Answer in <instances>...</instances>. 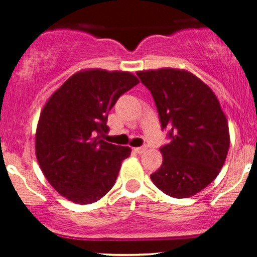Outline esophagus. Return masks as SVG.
Listing matches in <instances>:
<instances>
[{
	"instance_id": "obj_1",
	"label": "esophagus",
	"mask_w": 257,
	"mask_h": 257,
	"mask_svg": "<svg viewBox=\"0 0 257 257\" xmlns=\"http://www.w3.org/2000/svg\"><path fill=\"white\" fill-rule=\"evenodd\" d=\"M145 151H146V147H145V146L135 147V149H134V152L138 153V155H141V153H144Z\"/></svg>"
}]
</instances>
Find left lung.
Here are the masks:
<instances>
[{"mask_svg":"<svg viewBox=\"0 0 257 257\" xmlns=\"http://www.w3.org/2000/svg\"><path fill=\"white\" fill-rule=\"evenodd\" d=\"M151 91L169 144L161 147L163 163L151 180L162 192L187 198L214 181L229 147L228 123L213 90L185 70L137 73Z\"/></svg>","mask_w":257,"mask_h":257,"instance_id":"obj_1","label":"left lung"}]
</instances>
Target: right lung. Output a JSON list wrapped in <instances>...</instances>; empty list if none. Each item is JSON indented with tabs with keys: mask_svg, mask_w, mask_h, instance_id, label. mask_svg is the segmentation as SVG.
I'll return each mask as SVG.
<instances>
[{
	"mask_svg": "<svg viewBox=\"0 0 257 257\" xmlns=\"http://www.w3.org/2000/svg\"><path fill=\"white\" fill-rule=\"evenodd\" d=\"M139 83L131 72L85 70L67 79L49 98L36 131L41 169L61 196L89 204L113 187L132 150L99 139L107 134L108 112Z\"/></svg>",
	"mask_w": 257,
	"mask_h": 257,
	"instance_id": "obj_1",
	"label": "right lung"
}]
</instances>
